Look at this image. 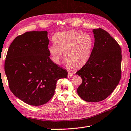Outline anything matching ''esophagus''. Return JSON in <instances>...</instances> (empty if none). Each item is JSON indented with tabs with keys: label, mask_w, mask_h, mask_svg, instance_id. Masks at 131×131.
Instances as JSON below:
<instances>
[{
	"label": "esophagus",
	"mask_w": 131,
	"mask_h": 131,
	"mask_svg": "<svg viewBox=\"0 0 131 131\" xmlns=\"http://www.w3.org/2000/svg\"><path fill=\"white\" fill-rule=\"evenodd\" d=\"M73 74L72 73H68V78H70V77H73Z\"/></svg>",
	"instance_id": "obj_1"
}]
</instances>
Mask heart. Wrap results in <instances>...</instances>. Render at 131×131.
I'll return each instance as SVG.
<instances>
[{
    "mask_svg": "<svg viewBox=\"0 0 131 131\" xmlns=\"http://www.w3.org/2000/svg\"><path fill=\"white\" fill-rule=\"evenodd\" d=\"M48 51L54 63H60L63 54L69 67L84 66L91 57L94 40L91 35L77 31L56 33Z\"/></svg>",
    "mask_w": 131,
    "mask_h": 131,
    "instance_id": "1",
    "label": "heart"
}]
</instances>
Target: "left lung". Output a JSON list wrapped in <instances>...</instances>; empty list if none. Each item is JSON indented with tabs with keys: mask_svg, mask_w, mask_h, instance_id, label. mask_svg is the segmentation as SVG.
Listing matches in <instances>:
<instances>
[{
	"mask_svg": "<svg viewBox=\"0 0 131 131\" xmlns=\"http://www.w3.org/2000/svg\"><path fill=\"white\" fill-rule=\"evenodd\" d=\"M94 45L89 61L76 72L82 84L77 89L81 98L87 102L106 99L120 82L122 75V50L108 32L93 29Z\"/></svg>",
	"mask_w": 131,
	"mask_h": 131,
	"instance_id": "left-lung-1",
	"label": "left lung"
}]
</instances>
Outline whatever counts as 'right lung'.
I'll list each match as a JSON object with an SVG mask.
<instances>
[{
  "label": "right lung",
  "mask_w": 131,
  "mask_h": 131,
  "mask_svg": "<svg viewBox=\"0 0 131 131\" xmlns=\"http://www.w3.org/2000/svg\"><path fill=\"white\" fill-rule=\"evenodd\" d=\"M47 32L29 31L14 39L7 54L4 71L12 93L25 103L39 106L54 96L57 80L68 72L50 58Z\"/></svg>",
  "instance_id": "add662e5"
}]
</instances>
